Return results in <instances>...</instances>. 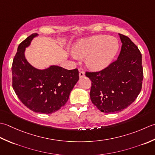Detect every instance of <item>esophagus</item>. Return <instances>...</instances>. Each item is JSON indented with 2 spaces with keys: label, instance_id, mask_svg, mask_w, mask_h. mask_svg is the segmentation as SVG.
I'll list each match as a JSON object with an SVG mask.
<instances>
[{
  "label": "esophagus",
  "instance_id": "1",
  "mask_svg": "<svg viewBox=\"0 0 155 155\" xmlns=\"http://www.w3.org/2000/svg\"><path fill=\"white\" fill-rule=\"evenodd\" d=\"M79 75H80V78L84 77L85 74H84V72L83 71H81V69H79Z\"/></svg>",
  "mask_w": 155,
  "mask_h": 155
}]
</instances>
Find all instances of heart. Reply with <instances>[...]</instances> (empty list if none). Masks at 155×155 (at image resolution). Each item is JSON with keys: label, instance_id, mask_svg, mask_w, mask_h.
I'll list each match as a JSON object with an SVG mask.
<instances>
[{"label": "heart", "instance_id": "obj_1", "mask_svg": "<svg viewBox=\"0 0 155 155\" xmlns=\"http://www.w3.org/2000/svg\"><path fill=\"white\" fill-rule=\"evenodd\" d=\"M119 49L116 38L104 35L80 40L74 49V54L80 58H86V64L91 70L98 71L107 67Z\"/></svg>", "mask_w": 155, "mask_h": 155}]
</instances>
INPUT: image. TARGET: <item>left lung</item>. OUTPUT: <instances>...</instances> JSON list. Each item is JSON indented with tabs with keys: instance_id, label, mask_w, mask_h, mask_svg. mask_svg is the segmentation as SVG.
<instances>
[{
	"instance_id": "obj_1",
	"label": "left lung",
	"mask_w": 155,
	"mask_h": 155,
	"mask_svg": "<svg viewBox=\"0 0 155 155\" xmlns=\"http://www.w3.org/2000/svg\"><path fill=\"white\" fill-rule=\"evenodd\" d=\"M118 59L99 71H86L91 81L90 99L101 112L117 113L134 102L142 89L143 69L138 47L122 34Z\"/></svg>"
}]
</instances>
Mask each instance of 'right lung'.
<instances>
[{
    "mask_svg": "<svg viewBox=\"0 0 155 155\" xmlns=\"http://www.w3.org/2000/svg\"><path fill=\"white\" fill-rule=\"evenodd\" d=\"M37 33L31 35L18 47L12 64V87L27 108L37 113L52 114L65 106L79 80L78 69H65L57 65L38 69L25 57V47Z\"/></svg>",
    "mask_w": 155,
    "mask_h": 155,
    "instance_id": "1",
    "label": "right lung"
}]
</instances>
